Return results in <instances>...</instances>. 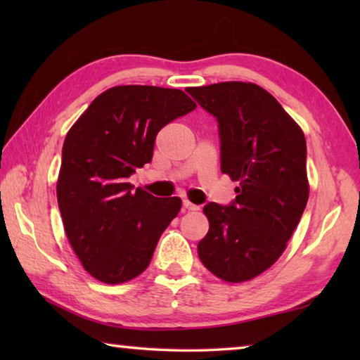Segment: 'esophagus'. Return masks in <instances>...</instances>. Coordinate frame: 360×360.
I'll list each match as a JSON object with an SVG mask.
<instances>
[{
  "mask_svg": "<svg viewBox=\"0 0 360 360\" xmlns=\"http://www.w3.org/2000/svg\"><path fill=\"white\" fill-rule=\"evenodd\" d=\"M182 206H184V210H187V211H198L200 210L198 205H193L192 202H188V200H184V202H182Z\"/></svg>",
  "mask_w": 360,
  "mask_h": 360,
  "instance_id": "34e87169",
  "label": "esophagus"
}]
</instances>
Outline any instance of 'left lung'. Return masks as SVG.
<instances>
[{
    "instance_id": "left-lung-1",
    "label": "left lung",
    "mask_w": 360,
    "mask_h": 360,
    "mask_svg": "<svg viewBox=\"0 0 360 360\" xmlns=\"http://www.w3.org/2000/svg\"><path fill=\"white\" fill-rule=\"evenodd\" d=\"M214 115L221 172L236 198L203 208L210 230L198 257L227 283L249 281L281 257L308 202L307 141L275 96L252 82L230 81L186 89Z\"/></svg>"
}]
</instances>
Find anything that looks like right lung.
<instances>
[{"mask_svg":"<svg viewBox=\"0 0 360 360\" xmlns=\"http://www.w3.org/2000/svg\"><path fill=\"white\" fill-rule=\"evenodd\" d=\"M197 108L178 89L115 85L90 103L66 133L57 200L66 238L84 270L105 284L136 278L181 198H157L129 182L152 160L157 133Z\"/></svg>","mask_w":360,"mask_h":360,"instance_id":"obj_1","label":"right lung"}]
</instances>
